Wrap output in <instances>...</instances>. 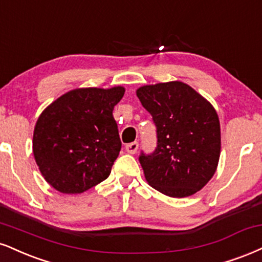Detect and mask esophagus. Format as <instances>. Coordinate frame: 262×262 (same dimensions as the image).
<instances>
[{
    "label": "esophagus",
    "instance_id": "1",
    "mask_svg": "<svg viewBox=\"0 0 262 262\" xmlns=\"http://www.w3.org/2000/svg\"><path fill=\"white\" fill-rule=\"evenodd\" d=\"M138 146H139V144H138L137 141H134V143H130V144H127L125 145V151H127L128 154H132V155H133V154L137 152Z\"/></svg>",
    "mask_w": 262,
    "mask_h": 262
}]
</instances>
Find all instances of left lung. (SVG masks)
Here are the masks:
<instances>
[{
	"instance_id": "left-lung-1",
	"label": "left lung",
	"mask_w": 262,
	"mask_h": 262,
	"mask_svg": "<svg viewBox=\"0 0 262 262\" xmlns=\"http://www.w3.org/2000/svg\"><path fill=\"white\" fill-rule=\"evenodd\" d=\"M137 96L157 129L156 150L139 157L146 182L171 198L199 191L215 174L221 154L215 107L178 80L144 85Z\"/></svg>"
}]
</instances>
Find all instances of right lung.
<instances>
[{"mask_svg":"<svg viewBox=\"0 0 262 262\" xmlns=\"http://www.w3.org/2000/svg\"><path fill=\"white\" fill-rule=\"evenodd\" d=\"M124 91L79 88L41 112L33 154L42 177L59 193H84L110 176L122 146L112 112Z\"/></svg>","mask_w":262,"mask_h":262,"instance_id":"obj_1","label":"right lung"}]
</instances>
